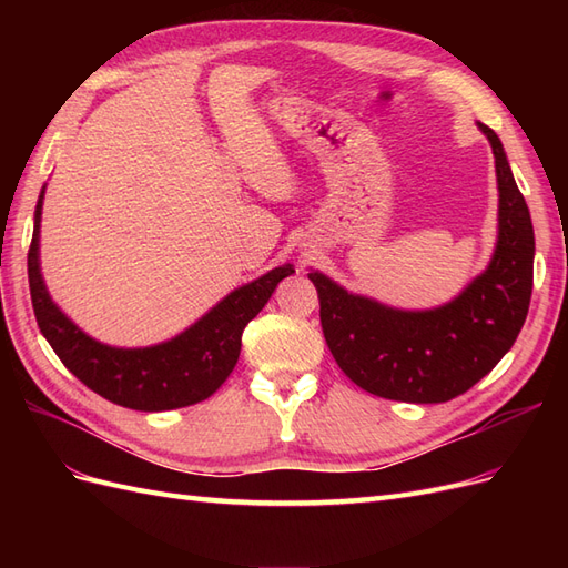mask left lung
Instances as JSON below:
<instances>
[{"label":"left lung","instance_id":"obj_1","mask_svg":"<svg viewBox=\"0 0 568 568\" xmlns=\"http://www.w3.org/2000/svg\"><path fill=\"white\" fill-rule=\"evenodd\" d=\"M495 156L497 244L486 272L434 311H398L311 270L320 322L336 365L367 393L403 403H445L500 363L528 315L536 236L500 136L478 123Z\"/></svg>","mask_w":568,"mask_h":568}]
</instances>
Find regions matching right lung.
<instances>
[{
  "label": "right lung",
  "instance_id": "right-lung-1",
  "mask_svg": "<svg viewBox=\"0 0 568 568\" xmlns=\"http://www.w3.org/2000/svg\"><path fill=\"white\" fill-rule=\"evenodd\" d=\"M42 199L44 189L28 251L30 298L40 332L84 386L130 409L163 412L211 398L236 365L246 324L263 311L277 284L296 272L294 265H282L234 288L211 313L159 346L113 348L78 329L49 296L40 272Z\"/></svg>",
  "mask_w": 568,
  "mask_h": 568
}]
</instances>
